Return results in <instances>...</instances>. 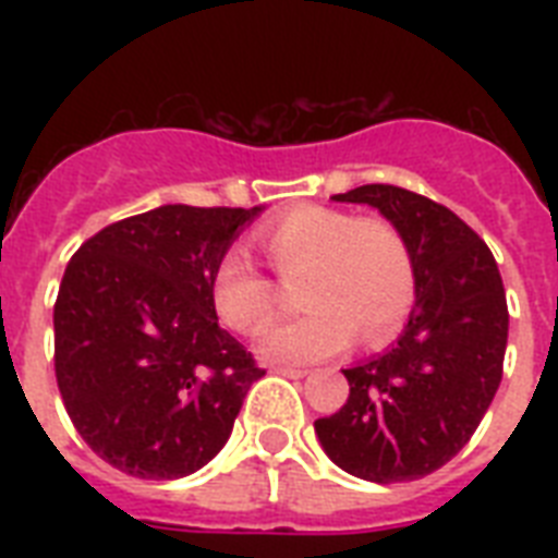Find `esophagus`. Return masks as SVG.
Listing matches in <instances>:
<instances>
[{
    "label": "esophagus",
    "instance_id": "esophagus-1",
    "mask_svg": "<svg viewBox=\"0 0 558 558\" xmlns=\"http://www.w3.org/2000/svg\"><path fill=\"white\" fill-rule=\"evenodd\" d=\"M275 373H280V376H289V379H301V376H306L304 367H287V365H278V367H271Z\"/></svg>",
    "mask_w": 558,
    "mask_h": 558
}]
</instances>
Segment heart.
I'll return each mask as SVG.
<instances>
[{"label":"heart","instance_id":"obj_1","mask_svg":"<svg viewBox=\"0 0 558 558\" xmlns=\"http://www.w3.org/2000/svg\"><path fill=\"white\" fill-rule=\"evenodd\" d=\"M263 257L283 287L298 284L304 313L269 330L260 353L271 362H315L353 341L393 339L416 301V260L408 236L385 217L330 205H295L257 231ZM283 292L243 254H226L210 278V306L228 330L257 336L275 322Z\"/></svg>","mask_w":558,"mask_h":558}]
</instances>
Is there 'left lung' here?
<instances>
[{
  "instance_id": "8db88e82",
  "label": "left lung",
  "mask_w": 558,
  "mask_h": 558,
  "mask_svg": "<svg viewBox=\"0 0 558 558\" xmlns=\"http://www.w3.org/2000/svg\"><path fill=\"white\" fill-rule=\"evenodd\" d=\"M402 228L416 304L388 353L348 367V402L315 420L332 463L373 484L416 481L469 442L504 376L507 295L489 245L440 202L397 185L336 193Z\"/></svg>"
}]
</instances>
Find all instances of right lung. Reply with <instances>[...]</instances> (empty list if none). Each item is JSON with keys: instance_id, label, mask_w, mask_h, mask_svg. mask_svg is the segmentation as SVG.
Masks as SVG:
<instances>
[{"instance_id": "1", "label": "right lung", "mask_w": 558, "mask_h": 558, "mask_svg": "<svg viewBox=\"0 0 558 558\" xmlns=\"http://www.w3.org/2000/svg\"><path fill=\"white\" fill-rule=\"evenodd\" d=\"M260 208L161 205L74 252L54 304V376L89 449L133 477L202 469L263 367L219 327L210 278Z\"/></svg>"}]
</instances>
